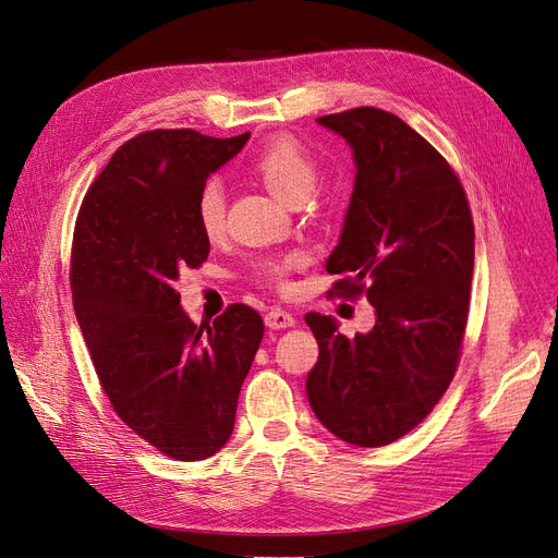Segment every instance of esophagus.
I'll return each instance as SVG.
<instances>
[{
	"mask_svg": "<svg viewBox=\"0 0 558 558\" xmlns=\"http://www.w3.org/2000/svg\"><path fill=\"white\" fill-rule=\"evenodd\" d=\"M295 325L293 313H288L283 308H270L268 315H265V327L268 329H288Z\"/></svg>",
	"mask_w": 558,
	"mask_h": 558,
	"instance_id": "obj_1",
	"label": "esophagus"
}]
</instances>
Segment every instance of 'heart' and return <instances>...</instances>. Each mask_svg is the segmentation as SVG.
<instances>
[{"label": "heart", "mask_w": 558, "mask_h": 558, "mask_svg": "<svg viewBox=\"0 0 558 558\" xmlns=\"http://www.w3.org/2000/svg\"><path fill=\"white\" fill-rule=\"evenodd\" d=\"M254 172L268 189L290 202L298 204L300 199H308L317 183V163L313 156L293 138H277L254 158ZM195 218L206 238H218L225 229L227 218V193L225 183L210 177L202 183L195 199ZM300 258H286L281 263H265V279L281 283L286 270L295 268Z\"/></svg>", "instance_id": "b5f03b06"}]
</instances>
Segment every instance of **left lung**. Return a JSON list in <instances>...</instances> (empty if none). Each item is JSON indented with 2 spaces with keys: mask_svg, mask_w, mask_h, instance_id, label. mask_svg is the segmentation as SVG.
Here are the masks:
<instances>
[{
  "mask_svg": "<svg viewBox=\"0 0 558 558\" xmlns=\"http://www.w3.org/2000/svg\"><path fill=\"white\" fill-rule=\"evenodd\" d=\"M352 149L354 191L327 272L333 288H365L377 323L338 333L308 313L320 356L308 404L340 440L381 447L432 413L454 377L468 323L474 227L463 185L445 158L397 116L361 106L317 118Z\"/></svg>",
  "mask_w": 558,
  "mask_h": 558,
  "instance_id": "1",
  "label": "left lung"
}]
</instances>
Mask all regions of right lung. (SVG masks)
Instances as JSON below:
<instances>
[{
	"label": "right lung",
	"mask_w": 558,
	"mask_h": 558,
	"mask_svg": "<svg viewBox=\"0 0 558 558\" xmlns=\"http://www.w3.org/2000/svg\"><path fill=\"white\" fill-rule=\"evenodd\" d=\"M247 141L193 129L131 138L90 185L74 227L72 304L101 388L126 427L177 461L227 445L263 338L245 304L197 327L174 288L208 256L195 218L202 183Z\"/></svg>",
	"instance_id": "right-lung-1"
}]
</instances>
